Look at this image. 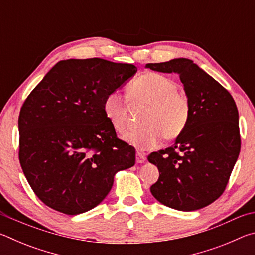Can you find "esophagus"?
<instances>
[{"label": "esophagus", "mask_w": 255, "mask_h": 255, "mask_svg": "<svg viewBox=\"0 0 255 255\" xmlns=\"http://www.w3.org/2000/svg\"><path fill=\"white\" fill-rule=\"evenodd\" d=\"M146 161V155L145 153H141V152H137L136 153V162L137 163H144Z\"/></svg>", "instance_id": "obj_1"}]
</instances>
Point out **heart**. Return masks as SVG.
I'll return each mask as SVG.
<instances>
[{"label": "heart", "instance_id": "b5f03b06", "mask_svg": "<svg viewBox=\"0 0 255 255\" xmlns=\"http://www.w3.org/2000/svg\"><path fill=\"white\" fill-rule=\"evenodd\" d=\"M131 103L147 105L141 117L145 124L125 133L124 140L139 150L156 148L166 139H175L187 127L190 101L175 82L159 73H145L127 88ZM103 114L112 128L123 133L127 128V102L119 92H111L103 101Z\"/></svg>", "mask_w": 255, "mask_h": 255}]
</instances>
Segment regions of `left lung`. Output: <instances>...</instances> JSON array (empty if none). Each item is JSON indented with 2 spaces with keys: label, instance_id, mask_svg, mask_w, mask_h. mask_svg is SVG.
I'll return each instance as SVG.
<instances>
[{
  "label": "left lung",
  "instance_id": "8db88e82",
  "mask_svg": "<svg viewBox=\"0 0 255 255\" xmlns=\"http://www.w3.org/2000/svg\"><path fill=\"white\" fill-rule=\"evenodd\" d=\"M145 67L176 73L190 101V118L183 132L171 147L148 155L159 172L150 192L161 204L176 210L204 208L222 196L240 154L234 99L191 59L175 58Z\"/></svg>",
  "mask_w": 255,
  "mask_h": 255
}]
</instances>
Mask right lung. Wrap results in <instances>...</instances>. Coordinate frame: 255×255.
Segmentation results:
<instances>
[{"instance_id":"obj_1","label":"right lung","mask_w":255,"mask_h":255,"mask_svg":"<svg viewBox=\"0 0 255 255\" xmlns=\"http://www.w3.org/2000/svg\"><path fill=\"white\" fill-rule=\"evenodd\" d=\"M132 64L102 58L60 60L25 99L19 115V159L36 196L77 215L105 199L115 174L135 164L103 101L136 74Z\"/></svg>"}]
</instances>
